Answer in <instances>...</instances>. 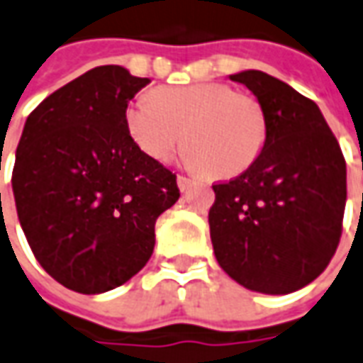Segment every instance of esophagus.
<instances>
[{"label": "esophagus", "mask_w": 363, "mask_h": 363, "mask_svg": "<svg viewBox=\"0 0 363 363\" xmlns=\"http://www.w3.org/2000/svg\"><path fill=\"white\" fill-rule=\"evenodd\" d=\"M194 184V179L191 177H186V176H177V187H179V191H186L187 187Z\"/></svg>", "instance_id": "1"}]
</instances>
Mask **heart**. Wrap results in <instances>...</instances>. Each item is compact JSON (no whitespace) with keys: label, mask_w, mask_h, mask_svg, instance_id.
<instances>
[{"label":"heart","mask_w":363,"mask_h":363,"mask_svg":"<svg viewBox=\"0 0 363 363\" xmlns=\"http://www.w3.org/2000/svg\"><path fill=\"white\" fill-rule=\"evenodd\" d=\"M130 138L150 160L166 164L186 136L184 164L219 177L243 174L267 138L261 104L221 82L162 86L126 106Z\"/></svg>","instance_id":"b5f03b06"}]
</instances>
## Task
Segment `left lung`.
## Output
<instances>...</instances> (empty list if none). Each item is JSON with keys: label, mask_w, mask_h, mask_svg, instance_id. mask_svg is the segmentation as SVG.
<instances>
[{"label": "left lung", "mask_w": 363, "mask_h": 363, "mask_svg": "<svg viewBox=\"0 0 363 363\" xmlns=\"http://www.w3.org/2000/svg\"><path fill=\"white\" fill-rule=\"evenodd\" d=\"M229 79L259 101L267 138L241 176L213 186L215 259L249 291L289 294L311 284L336 253L346 162L316 102L262 71Z\"/></svg>", "instance_id": "obj_1"}]
</instances>
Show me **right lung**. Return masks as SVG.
Instances as JSON below:
<instances>
[{
  "label": "right lung",
  "mask_w": 363,
  "mask_h": 363,
  "mask_svg": "<svg viewBox=\"0 0 363 363\" xmlns=\"http://www.w3.org/2000/svg\"><path fill=\"white\" fill-rule=\"evenodd\" d=\"M150 79L102 65L27 116L15 152L17 217L35 259L62 286L101 294L144 269L176 176L130 138L124 112Z\"/></svg>",
  "instance_id": "obj_1"
}]
</instances>
